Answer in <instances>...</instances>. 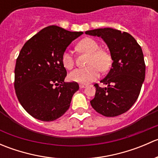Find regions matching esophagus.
I'll list each match as a JSON object with an SVG mask.
<instances>
[{"label":"esophagus","mask_w":158,"mask_h":158,"mask_svg":"<svg viewBox=\"0 0 158 158\" xmlns=\"http://www.w3.org/2000/svg\"><path fill=\"white\" fill-rule=\"evenodd\" d=\"M85 86H86V85H83V84H80V85H79V87H80V89H84V88H85Z\"/></svg>","instance_id":"34e87169"}]
</instances>
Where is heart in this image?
I'll list each match as a JSON object with an SVG mask.
<instances>
[{"mask_svg": "<svg viewBox=\"0 0 158 158\" xmlns=\"http://www.w3.org/2000/svg\"><path fill=\"white\" fill-rule=\"evenodd\" d=\"M77 48L82 52L90 54L86 68H77L69 74V79L73 82L87 84L99 76L100 70L106 71L111 66V56L107 52L102 50L96 40L92 38H85L78 44ZM62 63L66 69L74 66L75 60L73 53L69 50L65 51L62 56Z\"/></svg>", "mask_w": 158, "mask_h": 158, "instance_id": "heart-1", "label": "heart"}]
</instances>
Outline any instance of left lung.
Returning <instances> with one entry per match:
<instances>
[{"label":"left lung","instance_id":"1","mask_svg":"<svg viewBox=\"0 0 158 158\" xmlns=\"http://www.w3.org/2000/svg\"><path fill=\"white\" fill-rule=\"evenodd\" d=\"M85 34L100 36L107 44L113 60L109 73L101 80L108 86L94 85L96 92L91 106L106 117L120 115L135 104L144 81L142 49L131 35L112 28L88 30Z\"/></svg>","mask_w":158,"mask_h":158}]
</instances>
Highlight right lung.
I'll return each instance as SVG.
<instances>
[{
  "label": "right lung",
  "mask_w": 158,
  "mask_h": 158,
  "mask_svg": "<svg viewBox=\"0 0 158 158\" xmlns=\"http://www.w3.org/2000/svg\"><path fill=\"white\" fill-rule=\"evenodd\" d=\"M82 32L47 27L27 41L14 70V89L20 105L31 116L43 122L61 117L70 106L77 82H65L66 70L62 56Z\"/></svg>",
  "instance_id": "right-lung-1"
}]
</instances>
